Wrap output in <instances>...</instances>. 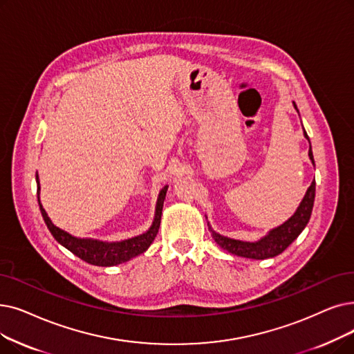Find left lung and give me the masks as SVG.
Segmentation results:
<instances>
[{
  "instance_id": "1",
  "label": "left lung",
  "mask_w": 354,
  "mask_h": 354,
  "mask_svg": "<svg viewBox=\"0 0 354 354\" xmlns=\"http://www.w3.org/2000/svg\"><path fill=\"white\" fill-rule=\"evenodd\" d=\"M294 106L297 109V105L294 102ZM298 111V109H297ZM304 136L308 139V134L304 130ZM310 142V139H308ZM308 156L311 162L314 163V156H313V150L310 145L308 150ZM314 199H315V180L311 183L310 188L306 189V194L304 199L301 201L298 209L292 217L281 224L279 227H276L263 237L257 241H241V240H234L230 237H224L218 233H215L211 227L209 232L214 239V241L217 243L221 249L227 250L228 253L241 256V257H248V259H256V260H263L269 257H274L281 254L288 245L294 241L305 228V225L308 224L313 207H314Z\"/></svg>"
}]
</instances>
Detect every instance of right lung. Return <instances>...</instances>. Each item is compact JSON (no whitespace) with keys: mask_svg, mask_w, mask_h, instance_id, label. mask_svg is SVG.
<instances>
[{"mask_svg":"<svg viewBox=\"0 0 354 354\" xmlns=\"http://www.w3.org/2000/svg\"><path fill=\"white\" fill-rule=\"evenodd\" d=\"M36 182H37V195L40 192V183H39V175L36 174ZM167 187H165L158 196L156 203V211H155V220H153L151 227L147 230L146 233L136 236L133 239H127L122 241H101V240H92V239H80L73 237L72 234L64 232L59 227H56L50 218L46 214L43 205L40 204L39 198V207L40 212L43 215V220L48 225L49 232L55 237L57 243H60L66 248L69 252H72L75 256L82 259L84 262L95 266H115L120 263H124L127 260L145 253L149 245L155 240L159 227H160V218H162V208L163 201L166 196Z\"/></svg>","mask_w":354,"mask_h":354,"instance_id":"add662e5","label":"right lung"}]
</instances>
